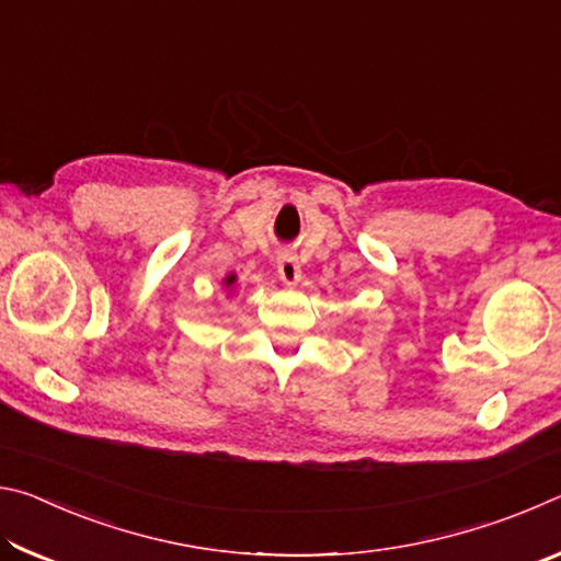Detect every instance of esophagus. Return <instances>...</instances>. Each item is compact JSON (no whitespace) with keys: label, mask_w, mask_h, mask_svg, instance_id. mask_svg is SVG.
<instances>
[{"label":"esophagus","mask_w":561,"mask_h":561,"mask_svg":"<svg viewBox=\"0 0 561 561\" xmlns=\"http://www.w3.org/2000/svg\"><path fill=\"white\" fill-rule=\"evenodd\" d=\"M277 272H279V279L284 284H297L301 279V264L297 260V254L282 252L277 260Z\"/></svg>","instance_id":"obj_1"}]
</instances>
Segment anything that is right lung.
<instances>
[{
    "label": "right lung",
    "instance_id": "right-lung-1",
    "mask_svg": "<svg viewBox=\"0 0 561 561\" xmlns=\"http://www.w3.org/2000/svg\"><path fill=\"white\" fill-rule=\"evenodd\" d=\"M234 284H237V274H227V277L222 279V287L227 289V297H230V294H232Z\"/></svg>",
    "mask_w": 561,
    "mask_h": 561
}]
</instances>
